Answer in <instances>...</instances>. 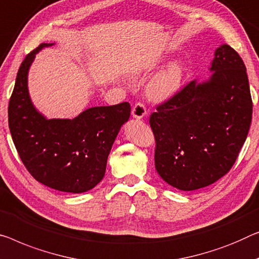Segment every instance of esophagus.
Segmentation results:
<instances>
[{"mask_svg":"<svg viewBox=\"0 0 259 259\" xmlns=\"http://www.w3.org/2000/svg\"><path fill=\"white\" fill-rule=\"evenodd\" d=\"M131 114H133V116L135 118L141 119V118H143L146 115V108L144 107V105H143V103L138 102V103H136V105L133 107Z\"/></svg>","mask_w":259,"mask_h":259,"instance_id":"34e87169","label":"esophagus"}]
</instances>
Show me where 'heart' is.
Instances as JSON below:
<instances>
[{
  "instance_id": "obj_1",
  "label": "heart",
  "mask_w": 259,
  "mask_h": 259,
  "mask_svg": "<svg viewBox=\"0 0 259 259\" xmlns=\"http://www.w3.org/2000/svg\"><path fill=\"white\" fill-rule=\"evenodd\" d=\"M184 82V68L178 61L156 73L146 84V93L154 101H167L180 92Z\"/></svg>"
}]
</instances>
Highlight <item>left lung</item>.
<instances>
[{
    "label": "left lung",
    "mask_w": 259,
    "mask_h": 259,
    "mask_svg": "<svg viewBox=\"0 0 259 259\" xmlns=\"http://www.w3.org/2000/svg\"><path fill=\"white\" fill-rule=\"evenodd\" d=\"M209 69V79L191 81L150 116L154 166L180 191L209 186L228 173L251 123L252 100L240 55L223 44Z\"/></svg>",
    "instance_id": "1"
}]
</instances>
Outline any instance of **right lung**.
<instances>
[{
	"mask_svg": "<svg viewBox=\"0 0 259 259\" xmlns=\"http://www.w3.org/2000/svg\"><path fill=\"white\" fill-rule=\"evenodd\" d=\"M43 43L30 52L18 69L8 121L23 164L37 181L53 190L83 193L103 179L107 159L121 126L130 117V105L88 108L78 116L48 119L31 102L29 68Z\"/></svg>",
	"mask_w": 259,
	"mask_h": 259,
	"instance_id": "right-lung-1",
	"label": "right lung"
}]
</instances>
